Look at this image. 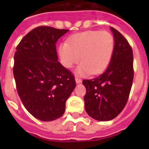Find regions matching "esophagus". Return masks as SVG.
Here are the masks:
<instances>
[{
    "label": "esophagus",
    "instance_id": "34e87169",
    "mask_svg": "<svg viewBox=\"0 0 149 149\" xmlns=\"http://www.w3.org/2000/svg\"><path fill=\"white\" fill-rule=\"evenodd\" d=\"M75 81L77 84H81V83L82 82V80H81V78H79V77H75Z\"/></svg>",
    "mask_w": 149,
    "mask_h": 149
}]
</instances>
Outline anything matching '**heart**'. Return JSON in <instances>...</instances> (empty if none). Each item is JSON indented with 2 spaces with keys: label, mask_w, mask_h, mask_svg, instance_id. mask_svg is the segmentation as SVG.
Masks as SVG:
<instances>
[{
  "label": "heart",
  "mask_w": 149,
  "mask_h": 149,
  "mask_svg": "<svg viewBox=\"0 0 149 149\" xmlns=\"http://www.w3.org/2000/svg\"><path fill=\"white\" fill-rule=\"evenodd\" d=\"M115 41L110 33L88 30L77 33L68 38L67 42L59 47L63 65L72 68L80 60L82 63L77 68L79 74L101 73L108 66L113 53Z\"/></svg>",
  "instance_id": "b5f03b06"
}]
</instances>
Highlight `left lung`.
Returning <instances> with one entry per match:
<instances>
[{
	"label": "left lung",
	"instance_id": "1",
	"mask_svg": "<svg viewBox=\"0 0 149 149\" xmlns=\"http://www.w3.org/2000/svg\"><path fill=\"white\" fill-rule=\"evenodd\" d=\"M113 33V53L108 67L95 78L84 80L86 87L85 110L98 121H109L120 113L126 105L134 79V57L131 45L123 35Z\"/></svg>",
	"mask_w": 149,
	"mask_h": 149
}]
</instances>
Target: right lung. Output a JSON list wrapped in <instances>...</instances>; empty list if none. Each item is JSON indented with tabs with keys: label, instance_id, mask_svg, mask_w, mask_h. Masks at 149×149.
<instances>
[{
	"label": "right lung",
	"instance_id": "1",
	"mask_svg": "<svg viewBox=\"0 0 149 149\" xmlns=\"http://www.w3.org/2000/svg\"><path fill=\"white\" fill-rule=\"evenodd\" d=\"M68 31L39 26L16 47L13 75L17 92L27 111L41 121L62 116L76 86L73 74L57 61L56 42Z\"/></svg>",
	"mask_w": 149,
	"mask_h": 149
}]
</instances>
